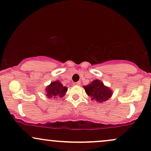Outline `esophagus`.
<instances>
[{"label": "esophagus", "instance_id": "esophagus-1", "mask_svg": "<svg viewBox=\"0 0 151 151\" xmlns=\"http://www.w3.org/2000/svg\"><path fill=\"white\" fill-rule=\"evenodd\" d=\"M80 84H81V83L80 82H78V83H76L74 84V85H80Z\"/></svg>", "mask_w": 151, "mask_h": 151}]
</instances>
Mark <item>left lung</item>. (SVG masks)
<instances>
[{
    "instance_id": "obj_1",
    "label": "left lung",
    "mask_w": 151,
    "mask_h": 151,
    "mask_svg": "<svg viewBox=\"0 0 151 151\" xmlns=\"http://www.w3.org/2000/svg\"><path fill=\"white\" fill-rule=\"evenodd\" d=\"M84 89L87 95L91 98V100L101 103L106 101L112 95L111 90L99 80H94L87 86H84Z\"/></svg>"
}]
</instances>
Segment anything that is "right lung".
Returning <instances> with one entry per match:
<instances>
[{"label": "right lung", "instance_id": "right-lung-1", "mask_svg": "<svg viewBox=\"0 0 151 151\" xmlns=\"http://www.w3.org/2000/svg\"><path fill=\"white\" fill-rule=\"evenodd\" d=\"M46 96L49 99L62 98L67 91V87H64L59 80L52 82L46 87Z\"/></svg>", "mask_w": 151, "mask_h": 151}]
</instances>
